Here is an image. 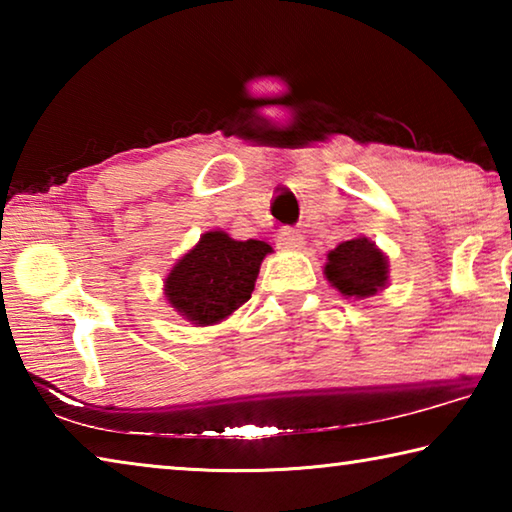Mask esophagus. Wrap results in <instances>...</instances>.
Here are the masks:
<instances>
[{
	"mask_svg": "<svg viewBox=\"0 0 512 512\" xmlns=\"http://www.w3.org/2000/svg\"><path fill=\"white\" fill-rule=\"evenodd\" d=\"M277 244H280V248L284 250H300L302 244H305V237H302L298 230L284 228L280 230V235H277Z\"/></svg>",
	"mask_w": 512,
	"mask_h": 512,
	"instance_id": "esophagus-1",
	"label": "esophagus"
}]
</instances>
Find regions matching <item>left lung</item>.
<instances>
[{
	"label": "left lung",
	"instance_id": "8db88e82",
	"mask_svg": "<svg viewBox=\"0 0 512 512\" xmlns=\"http://www.w3.org/2000/svg\"><path fill=\"white\" fill-rule=\"evenodd\" d=\"M323 273L329 287H334L343 298L363 300L386 289L388 257L375 241L359 235L329 250Z\"/></svg>",
	"mask_w": 512,
	"mask_h": 512
}]
</instances>
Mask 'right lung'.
<instances>
[{"instance_id":"right-lung-1","label":"right lung","mask_w":512,"mask_h":512,"mask_svg":"<svg viewBox=\"0 0 512 512\" xmlns=\"http://www.w3.org/2000/svg\"><path fill=\"white\" fill-rule=\"evenodd\" d=\"M268 253L273 246L266 241H237L223 230L205 232L164 277V298L196 327L221 323L250 300Z\"/></svg>"}]
</instances>
